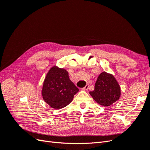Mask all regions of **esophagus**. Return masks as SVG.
<instances>
[{
    "label": "esophagus",
    "mask_w": 150,
    "mask_h": 150,
    "mask_svg": "<svg viewBox=\"0 0 150 150\" xmlns=\"http://www.w3.org/2000/svg\"><path fill=\"white\" fill-rule=\"evenodd\" d=\"M89 84H86V86H85V87L83 88V89L84 90V91H87L88 89V88H89Z\"/></svg>",
    "instance_id": "34e87169"
}]
</instances>
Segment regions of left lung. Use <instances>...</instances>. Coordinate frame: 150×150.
<instances>
[{
  "mask_svg": "<svg viewBox=\"0 0 150 150\" xmlns=\"http://www.w3.org/2000/svg\"><path fill=\"white\" fill-rule=\"evenodd\" d=\"M89 94L97 103L107 107L119 100L121 88L114 76L104 71L98 76L94 90Z\"/></svg>",
  "mask_w": 150,
  "mask_h": 150,
  "instance_id": "left-lung-1",
  "label": "left lung"
}]
</instances>
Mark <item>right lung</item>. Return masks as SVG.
Wrapping results in <instances>:
<instances>
[{"label": "right lung", "mask_w": 150, "mask_h": 150, "mask_svg": "<svg viewBox=\"0 0 150 150\" xmlns=\"http://www.w3.org/2000/svg\"><path fill=\"white\" fill-rule=\"evenodd\" d=\"M79 89L69 78L68 72L56 66L49 69L44 81L42 96L44 101L56 109L67 106Z\"/></svg>", "instance_id": "1"}]
</instances>
